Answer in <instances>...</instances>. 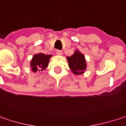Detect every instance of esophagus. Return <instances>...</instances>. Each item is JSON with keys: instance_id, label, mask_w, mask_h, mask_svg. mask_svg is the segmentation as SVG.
Returning <instances> with one entry per match:
<instances>
[{"instance_id": "obj_1", "label": "esophagus", "mask_w": 126, "mask_h": 126, "mask_svg": "<svg viewBox=\"0 0 126 126\" xmlns=\"http://www.w3.org/2000/svg\"><path fill=\"white\" fill-rule=\"evenodd\" d=\"M56 54L61 55V54H62V51H61V50L57 49V50H56Z\"/></svg>"}]
</instances>
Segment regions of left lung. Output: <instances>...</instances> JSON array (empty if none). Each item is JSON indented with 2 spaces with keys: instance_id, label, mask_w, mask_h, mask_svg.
<instances>
[{
  "instance_id": "8db88e82",
  "label": "left lung",
  "mask_w": 126,
  "mask_h": 126,
  "mask_svg": "<svg viewBox=\"0 0 126 126\" xmlns=\"http://www.w3.org/2000/svg\"><path fill=\"white\" fill-rule=\"evenodd\" d=\"M67 60L69 63V67L72 72L75 75H81L85 70L86 64L84 56L79 51H76L71 56H67Z\"/></svg>"
}]
</instances>
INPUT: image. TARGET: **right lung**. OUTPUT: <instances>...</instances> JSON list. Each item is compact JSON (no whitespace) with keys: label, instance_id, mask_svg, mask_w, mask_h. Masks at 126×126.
<instances>
[{"label":"right lung","instance_id":"right-lung-1","mask_svg":"<svg viewBox=\"0 0 126 126\" xmlns=\"http://www.w3.org/2000/svg\"><path fill=\"white\" fill-rule=\"evenodd\" d=\"M51 55H45L44 54H38L33 56L31 62V67L33 72L42 71L48 66L50 57Z\"/></svg>","mask_w":126,"mask_h":126}]
</instances>
